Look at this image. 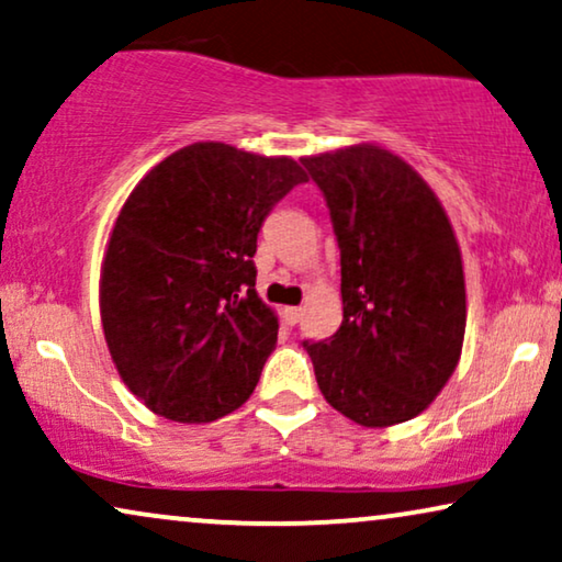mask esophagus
Wrapping results in <instances>:
<instances>
[{
	"label": "esophagus",
	"mask_w": 562,
	"mask_h": 562,
	"mask_svg": "<svg viewBox=\"0 0 562 562\" xmlns=\"http://www.w3.org/2000/svg\"><path fill=\"white\" fill-rule=\"evenodd\" d=\"M301 316H303V308H285V321L290 326H295L297 321H301Z\"/></svg>",
	"instance_id": "1"
}]
</instances>
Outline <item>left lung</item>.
<instances>
[{
	"instance_id": "8db88e82",
	"label": "left lung",
	"mask_w": 562,
	"mask_h": 562,
	"mask_svg": "<svg viewBox=\"0 0 562 562\" xmlns=\"http://www.w3.org/2000/svg\"><path fill=\"white\" fill-rule=\"evenodd\" d=\"M341 254L339 331L303 341L324 398L362 426L422 414L458 368L465 274L429 184L372 144L305 156Z\"/></svg>"
}]
</instances>
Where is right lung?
<instances>
[{"instance_id": "obj_1", "label": "right lung", "mask_w": 562, "mask_h": 562, "mask_svg": "<svg viewBox=\"0 0 562 562\" xmlns=\"http://www.w3.org/2000/svg\"><path fill=\"white\" fill-rule=\"evenodd\" d=\"M303 182L288 156L192 144L125 200L102 265V328L123 383L154 414L205 424L254 393L280 328L254 290L257 236Z\"/></svg>"}]
</instances>
